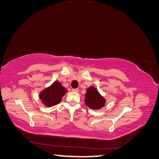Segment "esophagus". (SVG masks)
I'll use <instances>...</instances> for the list:
<instances>
[{"label": "esophagus", "mask_w": 159, "mask_h": 159, "mask_svg": "<svg viewBox=\"0 0 159 159\" xmlns=\"http://www.w3.org/2000/svg\"><path fill=\"white\" fill-rule=\"evenodd\" d=\"M74 91V92H75V93H78V91H79V89L78 88H77V89H74L73 90H72Z\"/></svg>", "instance_id": "esophagus-1"}]
</instances>
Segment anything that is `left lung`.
I'll list each match as a JSON object with an SVG mask.
<instances>
[{"label": "left lung", "mask_w": 159, "mask_h": 159, "mask_svg": "<svg viewBox=\"0 0 159 159\" xmlns=\"http://www.w3.org/2000/svg\"><path fill=\"white\" fill-rule=\"evenodd\" d=\"M85 103L90 108L94 110L99 109L104 107L106 102L105 99L101 95L95 87L88 88L85 94Z\"/></svg>", "instance_id": "obj_1"}]
</instances>
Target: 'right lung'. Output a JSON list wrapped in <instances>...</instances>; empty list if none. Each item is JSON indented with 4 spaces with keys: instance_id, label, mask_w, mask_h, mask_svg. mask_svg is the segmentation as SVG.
<instances>
[{
    "instance_id": "obj_1",
    "label": "right lung",
    "mask_w": 159,
    "mask_h": 159,
    "mask_svg": "<svg viewBox=\"0 0 159 159\" xmlns=\"http://www.w3.org/2000/svg\"><path fill=\"white\" fill-rule=\"evenodd\" d=\"M66 93V89L60 82L56 81L49 87L41 91L39 98L45 106L50 107L58 104Z\"/></svg>"
}]
</instances>
